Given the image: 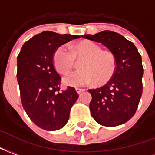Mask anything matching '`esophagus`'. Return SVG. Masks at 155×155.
Listing matches in <instances>:
<instances>
[{
    "mask_svg": "<svg viewBox=\"0 0 155 155\" xmlns=\"http://www.w3.org/2000/svg\"><path fill=\"white\" fill-rule=\"evenodd\" d=\"M76 91L78 93V94H81L82 91H84V89H82V88H76Z\"/></svg>",
    "mask_w": 155,
    "mask_h": 155,
    "instance_id": "esophagus-1",
    "label": "esophagus"
}]
</instances>
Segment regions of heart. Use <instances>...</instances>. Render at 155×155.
<instances>
[{
	"instance_id": "b5f03b06",
	"label": "heart",
	"mask_w": 155,
	"mask_h": 155,
	"mask_svg": "<svg viewBox=\"0 0 155 155\" xmlns=\"http://www.w3.org/2000/svg\"><path fill=\"white\" fill-rule=\"evenodd\" d=\"M76 58L83 59L80 64L82 70L68 74L64 78L66 85L80 87L95 82L104 84L115 74L116 58L110 52L103 51L101 46L94 42L83 41L76 45L73 50L68 45H61L55 50L54 62L56 69L67 74L73 69Z\"/></svg>"
}]
</instances>
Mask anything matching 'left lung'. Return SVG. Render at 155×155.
I'll return each mask as SVG.
<instances>
[{
    "label": "left lung",
    "mask_w": 155,
    "mask_h": 155,
    "mask_svg": "<svg viewBox=\"0 0 155 155\" xmlns=\"http://www.w3.org/2000/svg\"><path fill=\"white\" fill-rule=\"evenodd\" d=\"M82 38L101 43L110 50L116 61L114 76L100 88L89 89L90 110L94 120L101 125L113 127L131 119L137 110L143 85L142 59L132 42L110 30Z\"/></svg>",
    "instance_id": "obj_1"
}]
</instances>
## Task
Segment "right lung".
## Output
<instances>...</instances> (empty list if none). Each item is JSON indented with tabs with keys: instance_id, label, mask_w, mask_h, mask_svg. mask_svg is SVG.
I'll use <instances>...</instances> for the list:
<instances>
[{
	"instance_id": "add662e5",
	"label": "right lung",
	"mask_w": 155,
	"mask_h": 155,
	"mask_svg": "<svg viewBox=\"0 0 155 155\" xmlns=\"http://www.w3.org/2000/svg\"><path fill=\"white\" fill-rule=\"evenodd\" d=\"M78 38L44 31L25 42L18 55L16 76L22 106L33 122L45 130L63 128L78 98L72 87L60 91L61 77L54 65L55 50Z\"/></svg>"
}]
</instances>
